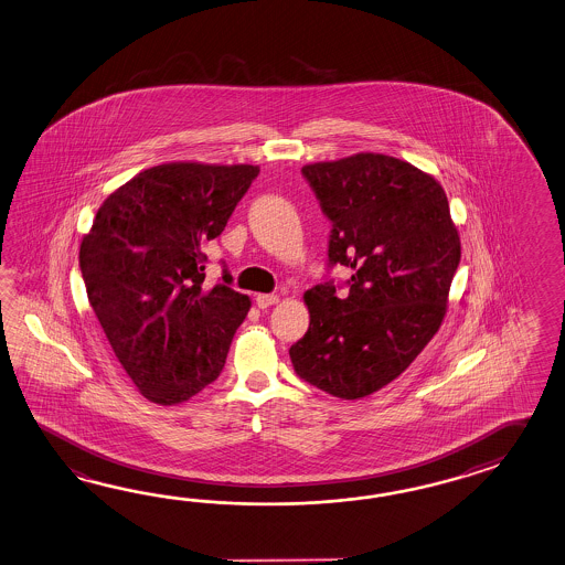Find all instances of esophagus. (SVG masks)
I'll return each instance as SVG.
<instances>
[{"instance_id":"esophagus-1","label":"esophagus","mask_w":565,"mask_h":565,"mask_svg":"<svg viewBox=\"0 0 565 565\" xmlns=\"http://www.w3.org/2000/svg\"><path fill=\"white\" fill-rule=\"evenodd\" d=\"M278 303V295H258L256 297V305L260 307V309H266V307H270V305Z\"/></svg>"}]
</instances>
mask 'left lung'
Returning <instances> with one entry per match:
<instances>
[{"label":"left lung","instance_id":"1","mask_svg":"<svg viewBox=\"0 0 565 565\" xmlns=\"http://www.w3.org/2000/svg\"><path fill=\"white\" fill-rule=\"evenodd\" d=\"M332 221L328 266H347L305 292L309 330L290 347L295 373L340 399H359L404 373L438 332L461 242L433 175L381 153L305 166Z\"/></svg>","mask_w":565,"mask_h":565}]
</instances>
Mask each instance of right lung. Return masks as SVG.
Instances as JSON below:
<instances>
[{
  "mask_svg": "<svg viewBox=\"0 0 565 565\" xmlns=\"http://www.w3.org/2000/svg\"><path fill=\"white\" fill-rule=\"evenodd\" d=\"M258 166L163 163L102 203L79 247L87 299L116 359L149 402H186L223 371L249 297L232 275L204 285V247Z\"/></svg>",
  "mask_w": 565,
  "mask_h": 565,
  "instance_id": "obj_1",
  "label": "right lung"
}]
</instances>
